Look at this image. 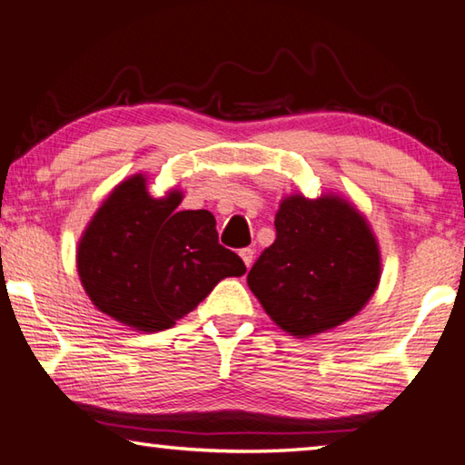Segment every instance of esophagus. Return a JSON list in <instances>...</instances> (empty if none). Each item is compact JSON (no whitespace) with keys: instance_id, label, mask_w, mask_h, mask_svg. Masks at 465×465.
<instances>
[{"instance_id":"1","label":"esophagus","mask_w":465,"mask_h":465,"mask_svg":"<svg viewBox=\"0 0 465 465\" xmlns=\"http://www.w3.org/2000/svg\"><path fill=\"white\" fill-rule=\"evenodd\" d=\"M240 256H242L243 264H246L248 269H250L252 261H254V250H252V248H242V250H240Z\"/></svg>"}]
</instances>
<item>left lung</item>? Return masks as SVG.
I'll return each mask as SVG.
<instances>
[{
  "label": "left lung",
  "mask_w": 465,
  "mask_h": 465,
  "mask_svg": "<svg viewBox=\"0 0 465 465\" xmlns=\"http://www.w3.org/2000/svg\"><path fill=\"white\" fill-rule=\"evenodd\" d=\"M277 240L248 272L266 313L293 336L324 332L355 316L380 282V248L365 217L341 196L281 203Z\"/></svg>",
  "instance_id": "left-lung-1"
}]
</instances>
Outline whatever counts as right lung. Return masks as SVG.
<instances>
[{
	"instance_id": "obj_1",
	"label": "right lung",
	"mask_w": 465,
	"mask_h": 465,
	"mask_svg": "<svg viewBox=\"0 0 465 465\" xmlns=\"http://www.w3.org/2000/svg\"><path fill=\"white\" fill-rule=\"evenodd\" d=\"M180 193L153 199L145 178L124 180L102 203L77 248V272L94 305L143 332L166 330L219 281L246 264L219 243L209 211H178Z\"/></svg>"
}]
</instances>
